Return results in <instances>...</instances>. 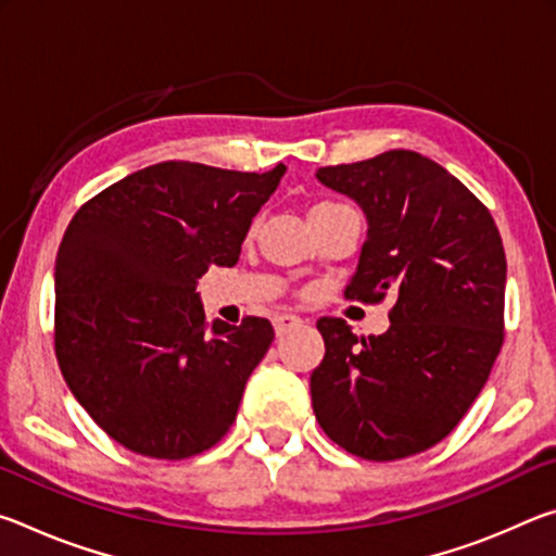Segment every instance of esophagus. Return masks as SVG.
<instances>
[{
    "mask_svg": "<svg viewBox=\"0 0 556 556\" xmlns=\"http://www.w3.org/2000/svg\"><path fill=\"white\" fill-rule=\"evenodd\" d=\"M304 326V318H299L294 314H277L275 316V331L277 336H285L289 331H294V328Z\"/></svg>",
    "mask_w": 556,
    "mask_h": 556,
    "instance_id": "34e87169",
    "label": "esophagus"
}]
</instances>
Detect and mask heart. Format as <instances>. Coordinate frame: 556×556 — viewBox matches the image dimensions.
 <instances>
[{"instance_id":"b5f03b06","label":"heart","mask_w":556,"mask_h":556,"mask_svg":"<svg viewBox=\"0 0 556 556\" xmlns=\"http://www.w3.org/2000/svg\"><path fill=\"white\" fill-rule=\"evenodd\" d=\"M321 205H333V203H321ZM321 205H316V208H321Z\"/></svg>"}]
</instances>
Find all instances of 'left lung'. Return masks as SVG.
Here are the masks:
<instances>
[{"mask_svg":"<svg viewBox=\"0 0 556 556\" xmlns=\"http://www.w3.org/2000/svg\"><path fill=\"white\" fill-rule=\"evenodd\" d=\"M316 178L368 220L345 296L394 294L380 336L357 338L343 318H318L326 355L312 372L316 421L361 458L419 454L451 434L501 353V232L456 176L407 149L324 166Z\"/></svg>","mask_w":556,"mask_h":556,"instance_id":"8db88e82","label":"left lung"}]
</instances>
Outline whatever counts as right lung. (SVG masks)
Returning <instances> with one entry per match:
<instances>
[{
  "label": "right lung",
  "instance_id": "right-lung-1",
  "mask_svg": "<svg viewBox=\"0 0 556 556\" xmlns=\"http://www.w3.org/2000/svg\"><path fill=\"white\" fill-rule=\"evenodd\" d=\"M285 172L162 162L73 215L55 257V357L117 444L178 460L228 434L275 328L248 316L208 333L195 285L211 265L238 262Z\"/></svg>",
  "mask_w": 556,
  "mask_h": 556
}]
</instances>
